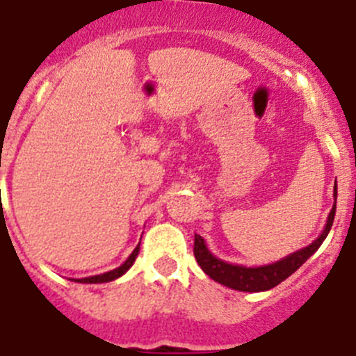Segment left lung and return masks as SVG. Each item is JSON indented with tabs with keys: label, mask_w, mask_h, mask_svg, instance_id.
I'll return each instance as SVG.
<instances>
[{
	"label": "left lung",
	"mask_w": 356,
	"mask_h": 356,
	"mask_svg": "<svg viewBox=\"0 0 356 356\" xmlns=\"http://www.w3.org/2000/svg\"><path fill=\"white\" fill-rule=\"evenodd\" d=\"M334 211H337V181H334V205L331 209L325 227L315 242L309 243L307 248L300 251L291 252L289 257L282 258L275 264H267L260 267H245V266H233L224 260H220L207 249L204 238L200 234H195V258L198 266L204 269L205 275H209L214 282H218L222 286H227L236 291H248V293H258V291H267L278 286L280 282L291 277L293 273L302 266V264L315 254L316 249L322 245L327 233H330L331 225L334 220Z\"/></svg>",
	"instance_id": "8db88e82"
}]
</instances>
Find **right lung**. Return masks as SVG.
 Wrapping results in <instances>:
<instances>
[{
    "label": "right lung",
    "mask_w": 356,
    "mask_h": 356,
    "mask_svg": "<svg viewBox=\"0 0 356 356\" xmlns=\"http://www.w3.org/2000/svg\"><path fill=\"white\" fill-rule=\"evenodd\" d=\"M138 251H140V245H138V248L131 252V257H129L127 260L122 264V266L116 267V269H113V271L104 273V275H96V277L81 278V280H74V282H81V284H104V282L116 280V278H120L122 275H125V273L131 269V266L134 264V260H136V257H138Z\"/></svg>",
    "instance_id": "1"
}]
</instances>
